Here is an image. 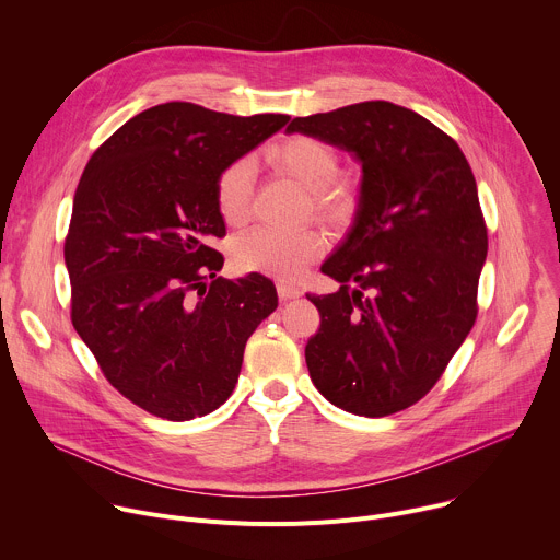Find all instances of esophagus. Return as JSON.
Masks as SVG:
<instances>
[{
	"instance_id": "obj_1",
	"label": "esophagus",
	"mask_w": 560,
	"mask_h": 560,
	"mask_svg": "<svg viewBox=\"0 0 560 560\" xmlns=\"http://www.w3.org/2000/svg\"><path fill=\"white\" fill-rule=\"evenodd\" d=\"M277 292H279V299H283V301H288V299H299V296L303 294L301 288L294 285V283H290V281H279V283H277Z\"/></svg>"
}]
</instances>
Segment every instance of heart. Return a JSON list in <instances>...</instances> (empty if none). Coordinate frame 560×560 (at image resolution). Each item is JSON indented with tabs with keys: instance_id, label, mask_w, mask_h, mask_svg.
I'll return each instance as SVG.
<instances>
[{
	"instance_id": "b5f03b06",
	"label": "heart",
	"mask_w": 560,
	"mask_h": 560,
	"mask_svg": "<svg viewBox=\"0 0 560 560\" xmlns=\"http://www.w3.org/2000/svg\"><path fill=\"white\" fill-rule=\"evenodd\" d=\"M275 171L312 192L314 208L324 214H341L350 203V190L339 177L337 152L307 135H290L268 150ZM255 168L250 159L228 164L214 186L217 206L228 223H242L250 212ZM326 248V238L316 230L283 232L259 225L234 238L232 259L238 270L275 277H296Z\"/></svg>"
}]
</instances>
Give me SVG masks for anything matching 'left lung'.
I'll use <instances>...</instances> for the list:
<instances>
[{"instance_id": "left-lung-1", "label": "left lung", "mask_w": 560, "mask_h": 560, "mask_svg": "<svg viewBox=\"0 0 560 560\" xmlns=\"http://www.w3.org/2000/svg\"><path fill=\"white\" fill-rule=\"evenodd\" d=\"M288 132L352 152L363 171L352 230L322 266L341 288L305 294L322 314L305 346L310 378L346 412H401L476 322L488 228L471 168L450 135L389 102L294 117Z\"/></svg>"}]
</instances>
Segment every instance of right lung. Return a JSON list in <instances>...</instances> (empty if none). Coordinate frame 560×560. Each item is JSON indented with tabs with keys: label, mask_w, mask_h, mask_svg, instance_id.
I'll return each instance as SVG.
<instances>
[{
	"label": "right lung",
	"mask_w": 560,
	"mask_h": 560,
	"mask_svg": "<svg viewBox=\"0 0 560 560\" xmlns=\"http://www.w3.org/2000/svg\"><path fill=\"white\" fill-rule=\"evenodd\" d=\"M288 119L159 104L113 132L79 179L63 244L72 326L110 385L154 417L190 421L225 404L248 337L277 307L268 277H217L214 186Z\"/></svg>",
	"instance_id": "1"
}]
</instances>
